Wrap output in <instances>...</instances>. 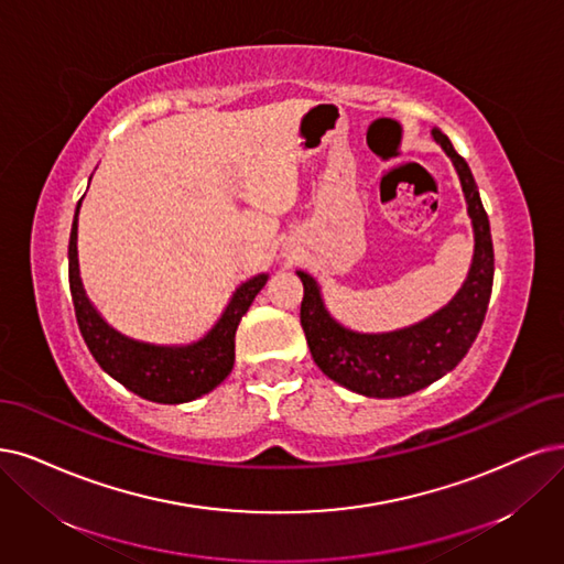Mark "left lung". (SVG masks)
<instances>
[{
    "label": "left lung",
    "mask_w": 564,
    "mask_h": 564,
    "mask_svg": "<svg viewBox=\"0 0 564 564\" xmlns=\"http://www.w3.org/2000/svg\"><path fill=\"white\" fill-rule=\"evenodd\" d=\"M432 137L460 176L474 229L471 267L453 300L432 316L402 329L356 332L332 318L318 281L306 271H297L304 285L300 321L311 358L325 377L365 398H404L442 379L467 356L488 311L495 274L488 214L465 158L455 153L440 128H432Z\"/></svg>",
    "instance_id": "obj_1"
}]
</instances>
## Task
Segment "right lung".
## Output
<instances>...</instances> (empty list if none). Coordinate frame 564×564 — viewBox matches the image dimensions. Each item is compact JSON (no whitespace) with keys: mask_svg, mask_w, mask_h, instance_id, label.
I'll use <instances>...</instances> for the list:
<instances>
[{"mask_svg":"<svg viewBox=\"0 0 564 564\" xmlns=\"http://www.w3.org/2000/svg\"><path fill=\"white\" fill-rule=\"evenodd\" d=\"M78 208L80 202L76 204L69 235V290L78 329L97 365L139 398L158 404L193 402L220 386L235 367L237 327L264 288L269 274L243 281L229 297L216 325L193 344L160 346L124 337L122 332L101 318L83 288L76 248Z\"/></svg>","mask_w":564,"mask_h":564,"instance_id":"obj_1","label":"right lung"}]
</instances>
